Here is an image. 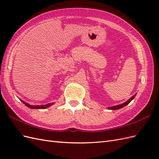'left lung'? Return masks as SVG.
<instances>
[{
    "label": "left lung",
    "mask_w": 159,
    "mask_h": 159,
    "mask_svg": "<svg viewBox=\"0 0 159 159\" xmlns=\"http://www.w3.org/2000/svg\"><path fill=\"white\" fill-rule=\"evenodd\" d=\"M135 95H136V94L134 95H133V97H131V98H130L127 102H126L125 103H122V104H121V105H115V106H113V107H109V109H112V110H116V109H121V108H122V107H125V106H126V105H127L130 102H131V101L134 98V97H135Z\"/></svg>",
    "instance_id": "1"
}]
</instances>
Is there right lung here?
Listing matches in <instances>:
<instances>
[{
    "instance_id": "1",
    "label": "right lung",
    "mask_w": 159,
    "mask_h": 159,
    "mask_svg": "<svg viewBox=\"0 0 159 159\" xmlns=\"http://www.w3.org/2000/svg\"><path fill=\"white\" fill-rule=\"evenodd\" d=\"M21 102L25 104V105H26V106L28 107H29L30 109H46L47 107H50V105H52L53 103H50V104H48V105H29L27 103L23 102L22 100H21Z\"/></svg>"
}]
</instances>
